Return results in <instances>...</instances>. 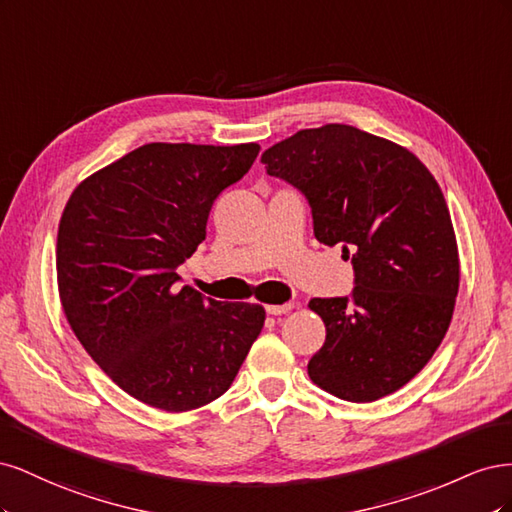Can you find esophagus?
I'll return each mask as SVG.
<instances>
[{"label":"esophagus","instance_id":"obj_1","mask_svg":"<svg viewBox=\"0 0 512 512\" xmlns=\"http://www.w3.org/2000/svg\"><path fill=\"white\" fill-rule=\"evenodd\" d=\"M290 309H294V303H284V305H267V314H271V316H282V314H288Z\"/></svg>","mask_w":512,"mask_h":512}]
</instances>
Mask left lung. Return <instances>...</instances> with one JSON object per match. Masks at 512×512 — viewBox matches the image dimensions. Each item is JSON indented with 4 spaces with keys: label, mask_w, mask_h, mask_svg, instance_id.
I'll list each match as a JSON object with an SVG mask.
<instances>
[{
    "label": "left lung",
    "mask_w": 512,
    "mask_h": 512,
    "mask_svg": "<svg viewBox=\"0 0 512 512\" xmlns=\"http://www.w3.org/2000/svg\"><path fill=\"white\" fill-rule=\"evenodd\" d=\"M260 162L307 198L320 243L352 252L350 297L309 301L327 327L309 378L354 404L395 393L442 344L459 290L438 181L408 149L344 123L292 134Z\"/></svg>",
    "instance_id": "1"
}]
</instances>
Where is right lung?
Here are the masks:
<instances>
[{
  "mask_svg": "<svg viewBox=\"0 0 512 512\" xmlns=\"http://www.w3.org/2000/svg\"><path fill=\"white\" fill-rule=\"evenodd\" d=\"M260 145L149 143L79 183L57 232V284L74 335L119 389L188 412L224 395L265 324L256 303L179 286L209 211Z\"/></svg>",
  "mask_w": 512,
  "mask_h": 512,
  "instance_id": "add662e5",
  "label": "right lung"
}]
</instances>
